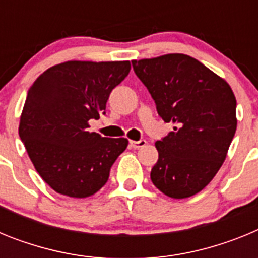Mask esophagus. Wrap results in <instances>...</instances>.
I'll list each match as a JSON object with an SVG mask.
<instances>
[{"instance_id": "1", "label": "esophagus", "mask_w": 258, "mask_h": 258, "mask_svg": "<svg viewBox=\"0 0 258 258\" xmlns=\"http://www.w3.org/2000/svg\"><path fill=\"white\" fill-rule=\"evenodd\" d=\"M147 145V141L145 140H141V141H131V146L133 149L138 150V149H142L145 146Z\"/></svg>"}]
</instances>
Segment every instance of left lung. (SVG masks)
Here are the masks:
<instances>
[{
  "mask_svg": "<svg viewBox=\"0 0 258 258\" xmlns=\"http://www.w3.org/2000/svg\"><path fill=\"white\" fill-rule=\"evenodd\" d=\"M157 113L174 131L155 143L151 181L166 197L200 192L217 174L236 131V99L229 84L195 58L165 54L132 60Z\"/></svg>",
  "mask_w": 258,
  "mask_h": 258,
  "instance_id": "left-lung-1",
  "label": "left lung"
}]
</instances>
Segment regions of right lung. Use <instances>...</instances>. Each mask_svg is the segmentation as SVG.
<instances>
[{"instance_id":"1","label":"right lung","mask_w":258,"mask_h":258,"mask_svg":"<svg viewBox=\"0 0 258 258\" xmlns=\"http://www.w3.org/2000/svg\"><path fill=\"white\" fill-rule=\"evenodd\" d=\"M129 71V60H68L45 71L29 88L20 140L41 178L58 194L94 195L127 147L126 138H106L88 127L89 120L104 113L109 93Z\"/></svg>"}]
</instances>
